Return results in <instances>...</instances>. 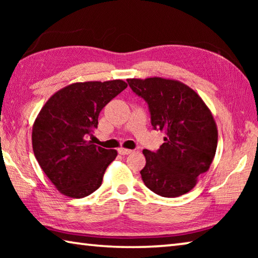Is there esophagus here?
I'll return each instance as SVG.
<instances>
[{
    "mask_svg": "<svg viewBox=\"0 0 258 258\" xmlns=\"http://www.w3.org/2000/svg\"><path fill=\"white\" fill-rule=\"evenodd\" d=\"M118 152H119L120 155H130V154H132L133 150H131V149H126V148H119V149H118Z\"/></svg>",
    "mask_w": 258,
    "mask_h": 258,
    "instance_id": "34e87169",
    "label": "esophagus"
}]
</instances>
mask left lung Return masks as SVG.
<instances>
[{
    "instance_id": "1",
    "label": "left lung",
    "mask_w": 258,
    "mask_h": 258,
    "mask_svg": "<svg viewBox=\"0 0 258 258\" xmlns=\"http://www.w3.org/2000/svg\"><path fill=\"white\" fill-rule=\"evenodd\" d=\"M127 82L147 101L154 128L165 133L158 151L143 150L142 180L161 197H180L194 189L215 157L218 133L212 111L196 91L180 81L149 77Z\"/></svg>"
}]
</instances>
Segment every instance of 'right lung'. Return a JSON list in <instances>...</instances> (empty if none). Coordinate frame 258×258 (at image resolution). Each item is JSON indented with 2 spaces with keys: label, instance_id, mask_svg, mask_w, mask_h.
I'll use <instances>...</instances> for the list:
<instances>
[{
  "label": "right lung",
  "instance_id": "right-lung-1",
  "mask_svg": "<svg viewBox=\"0 0 258 258\" xmlns=\"http://www.w3.org/2000/svg\"><path fill=\"white\" fill-rule=\"evenodd\" d=\"M121 80L78 82L56 91L33 124V151L43 172L60 194L83 198L99 189L117 151L87 141L98 127L99 113L124 91Z\"/></svg>",
  "mask_w": 258,
  "mask_h": 258
}]
</instances>
